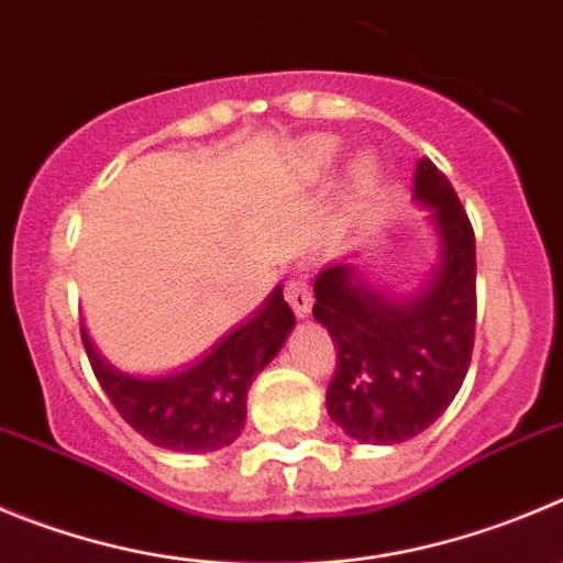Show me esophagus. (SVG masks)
I'll use <instances>...</instances> for the list:
<instances>
[{
    "instance_id": "34e87169",
    "label": "esophagus",
    "mask_w": 563,
    "mask_h": 563,
    "mask_svg": "<svg viewBox=\"0 0 563 563\" xmlns=\"http://www.w3.org/2000/svg\"><path fill=\"white\" fill-rule=\"evenodd\" d=\"M286 302L291 306V311L297 313L299 319H306L308 313H311V306H313L311 286H308L302 277H294V280H288L286 283Z\"/></svg>"
}]
</instances>
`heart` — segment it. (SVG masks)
I'll return each instance as SVG.
<instances>
[{"label": "heart", "mask_w": 563, "mask_h": 563, "mask_svg": "<svg viewBox=\"0 0 563 563\" xmlns=\"http://www.w3.org/2000/svg\"><path fill=\"white\" fill-rule=\"evenodd\" d=\"M339 155L341 141L335 135H311L294 150V169L306 183H317L333 169ZM377 186H380V163L372 152H361L350 166V208H346L350 222H358L364 217L375 199Z\"/></svg>", "instance_id": "heart-1"}]
</instances>
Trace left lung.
Here are the masks:
<instances>
[{
  "label": "left lung",
  "mask_w": 563,
  "mask_h": 563,
  "mask_svg": "<svg viewBox=\"0 0 563 563\" xmlns=\"http://www.w3.org/2000/svg\"><path fill=\"white\" fill-rule=\"evenodd\" d=\"M413 202L430 210L435 261L411 288L380 286L364 264H339L313 283V319L339 364L328 413L361 444H400L455 400L475 344V233L453 186L417 161Z\"/></svg>",
  "instance_id": "8db88e82"
}]
</instances>
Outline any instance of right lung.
<instances>
[{
  "mask_svg": "<svg viewBox=\"0 0 563 563\" xmlns=\"http://www.w3.org/2000/svg\"><path fill=\"white\" fill-rule=\"evenodd\" d=\"M294 330V313L277 286L264 306L210 346L202 358L166 375H133L102 355L82 324V344L99 386L124 422L155 448L213 453L244 430L246 391Z\"/></svg>",
  "mask_w": 563,
  "mask_h": 563,
  "instance_id": "add662e5",
  "label": "right lung"
}]
</instances>
